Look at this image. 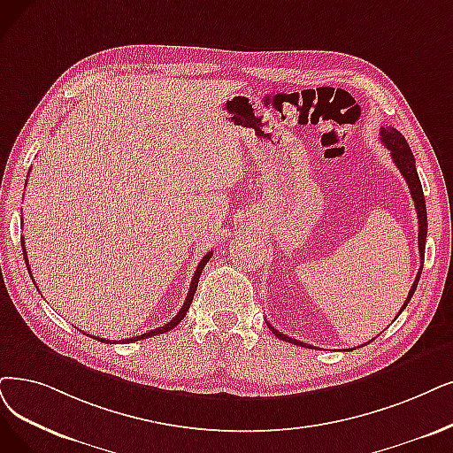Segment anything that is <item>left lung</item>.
Wrapping results in <instances>:
<instances>
[{
    "label": "left lung",
    "mask_w": 453,
    "mask_h": 453,
    "mask_svg": "<svg viewBox=\"0 0 453 453\" xmlns=\"http://www.w3.org/2000/svg\"><path fill=\"white\" fill-rule=\"evenodd\" d=\"M381 142L390 150V156H392V159H394L395 167L400 169V173L403 174L405 182H407V186H409V189H411V196H412V201H414V208H416V213H418V250H420V260H424V249H426V238H427V211H426V198H424L420 178H418V173H416V165H414V164H416L414 156H412V152H411V149H409V144H407L405 137H403L400 132H397L395 128H388V126H387V128H381ZM422 267H424V262H422V265H420V269H418V275H416V279H414V282H412V286H411V289H409V296H407L403 306L400 309V312H397V316H400V314L405 311V306H407V303L411 301L416 286H418V280H420V275H422ZM397 316H395V318H397ZM395 318H394V319H395ZM267 327H269L271 331H273V334H275L277 338H280V340H284V342L296 343V346H303V348H312V346H309V343L299 342V340H296V338H292V336H286V334L279 333L275 327H271V323H267ZM368 343H370V342H368Z\"/></svg>",
    "instance_id": "left-lung-1"
}]
</instances>
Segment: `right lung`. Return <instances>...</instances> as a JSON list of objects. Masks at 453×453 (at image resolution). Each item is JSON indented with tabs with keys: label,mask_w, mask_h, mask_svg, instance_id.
I'll list each match as a JSON object with an SVG mask.
<instances>
[{
	"label": "right lung",
	"mask_w": 453,
	"mask_h": 453,
	"mask_svg": "<svg viewBox=\"0 0 453 453\" xmlns=\"http://www.w3.org/2000/svg\"><path fill=\"white\" fill-rule=\"evenodd\" d=\"M24 243V242H22ZM24 258H26V265H29L27 264V255H26V249H24ZM211 258V252H208V255L198 262V265H196V269H195V275H193V280H191V284H189V294H188V297H186V303L182 304V309L178 311V314L171 319V321H167L164 327H157V329H154V331H149V333H144V334H139V336H132V338H126V340H120V343H126V342H137V340H142V338H150V336H156V334H164V333H167V331H171V329H174L176 325L182 321L184 318H186V314H188V311H189V306H191V301H193V296H195V292H196V286H198V279H201V273H203V269H204V265L208 264V260ZM29 275H31V269H29ZM35 282V280H33ZM95 338V336H93ZM96 340V338H95ZM98 340H102V342H105L104 338H98ZM107 343H111V342H107ZM115 343V342H113Z\"/></svg>",
	"instance_id": "right-lung-1"
}]
</instances>
